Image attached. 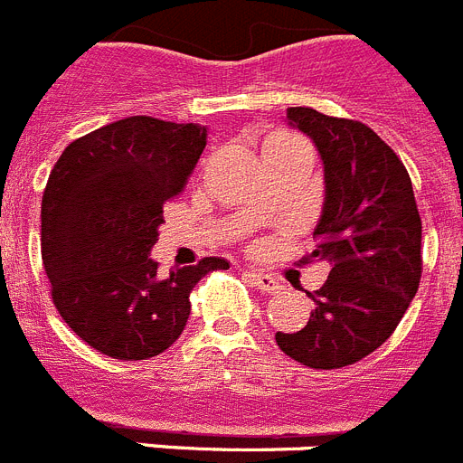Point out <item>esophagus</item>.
<instances>
[{"instance_id":"1","label":"esophagus","mask_w":463,"mask_h":463,"mask_svg":"<svg viewBox=\"0 0 463 463\" xmlns=\"http://www.w3.org/2000/svg\"><path fill=\"white\" fill-rule=\"evenodd\" d=\"M247 278H250L251 285H254L256 289H261L263 294H279V289H282V285H279V282L273 278V275L247 273Z\"/></svg>"}]
</instances>
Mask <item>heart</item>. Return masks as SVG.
Here are the masks:
<instances>
[{
  "label": "heart",
  "mask_w": 463,
  "mask_h": 463,
  "mask_svg": "<svg viewBox=\"0 0 463 463\" xmlns=\"http://www.w3.org/2000/svg\"><path fill=\"white\" fill-rule=\"evenodd\" d=\"M297 141H301V138H297V136H291V134H273L266 141V146H275V143H297Z\"/></svg>",
  "instance_id": "b5f03b06"
}]
</instances>
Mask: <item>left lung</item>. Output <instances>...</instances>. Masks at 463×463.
<instances>
[{
  "mask_svg": "<svg viewBox=\"0 0 463 463\" xmlns=\"http://www.w3.org/2000/svg\"><path fill=\"white\" fill-rule=\"evenodd\" d=\"M289 124L313 138L325 165V207L301 263L329 275L306 291L316 308L301 332L275 334L279 351L313 370H339L395 332L421 282V216L411 178L393 147L357 119L289 108Z\"/></svg>",
  "mask_w": 463,
  "mask_h": 463,
  "instance_id": "8db88e82",
  "label": "left lung"
}]
</instances>
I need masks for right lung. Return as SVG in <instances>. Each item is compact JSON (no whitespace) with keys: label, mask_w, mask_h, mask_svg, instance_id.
I'll list each match as a JSON object with an SVG mask.
<instances>
[{"label":"right lung","mask_w":463,"mask_h":463,"mask_svg":"<svg viewBox=\"0 0 463 463\" xmlns=\"http://www.w3.org/2000/svg\"><path fill=\"white\" fill-rule=\"evenodd\" d=\"M207 129L157 118L119 119L70 143L42 197V263L52 298L84 344L147 360L181 336L190 291L228 261L157 270L150 250L165 204L184 193Z\"/></svg>","instance_id":"1"}]
</instances>
